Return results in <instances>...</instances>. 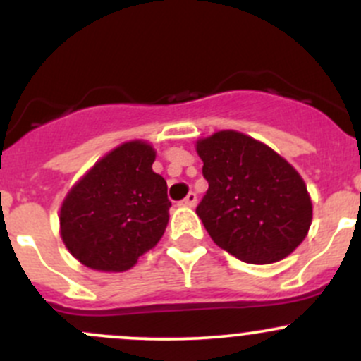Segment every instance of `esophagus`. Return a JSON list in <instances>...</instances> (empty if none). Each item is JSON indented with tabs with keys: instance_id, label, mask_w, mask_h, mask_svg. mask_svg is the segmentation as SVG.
<instances>
[{
	"instance_id": "obj_1",
	"label": "esophagus",
	"mask_w": 361,
	"mask_h": 361,
	"mask_svg": "<svg viewBox=\"0 0 361 361\" xmlns=\"http://www.w3.org/2000/svg\"><path fill=\"white\" fill-rule=\"evenodd\" d=\"M195 204H197V194L195 192H190V194L187 195V197L183 199V201L180 202V206H187V207H194Z\"/></svg>"
}]
</instances>
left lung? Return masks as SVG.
Returning a JSON list of instances; mask_svg holds the SVG:
<instances>
[{"mask_svg": "<svg viewBox=\"0 0 361 361\" xmlns=\"http://www.w3.org/2000/svg\"><path fill=\"white\" fill-rule=\"evenodd\" d=\"M197 154L209 187L195 213L220 248L262 265L283 260L304 241L311 199L285 159L235 130L199 141Z\"/></svg>", "mask_w": 361, "mask_h": 361, "instance_id": "obj_1", "label": "left lung"}]
</instances>
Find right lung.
<instances>
[{
	"mask_svg": "<svg viewBox=\"0 0 361 361\" xmlns=\"http://www.w3.org/2000/svg\"><path fill=\"white\" fill-rule=\"evenodd\" d=\"M155 152L130 141L103 157L68 194L61 235L76 260L96 271L122 272L154 248L166 231L167 183L154 173Z\"/></svg>",
	"mask_w": 361,
	"mask_h": 361,
	"instance_id": "right-lung-1",
	"label": "right lung"
}]
</instances>
